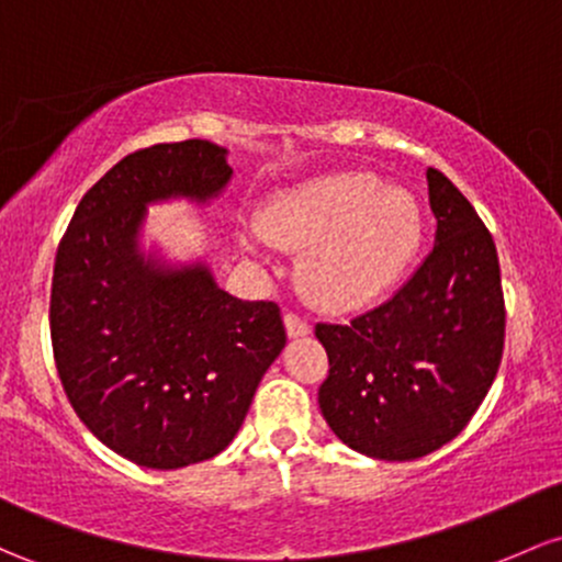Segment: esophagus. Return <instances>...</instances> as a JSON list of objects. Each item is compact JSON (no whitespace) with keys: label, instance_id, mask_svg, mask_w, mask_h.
<instances>
[{"label":"esophagus","instance_id":"obj_1","mask_svg":"<svg viewBox=\"0 0 562 562\" xmlns=\"http://www.w3.org/2000/svg\"><path fill=\"white\" fill-rule=\"evenodd\" d=\"M285 330H288V336H291V338H301V336H310L312 325L306 323L304 317H299V314L288 312L285 314Z\"/></svg>","mask_w":562,"mask_h":562}]
</instances>
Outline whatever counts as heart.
<instances>
[{
    "mask_svg": "<svg viewBox=\"0 0 562 562\" xmlns=\"http://www.w3.org/2000/svg\"><path fill=\"white\" fill-rule=\"evenodd\" d=\"M269 245L303 252L301 288L328 312L373 304L403 280L424 239V213L403 187L366 170L312 178L258 213Z\"/></svg>",
    "mask_w": 562,
    "mask_h": 562,
    "instance_id": "obj_1",
    "label": "heart"
}]
</instances>
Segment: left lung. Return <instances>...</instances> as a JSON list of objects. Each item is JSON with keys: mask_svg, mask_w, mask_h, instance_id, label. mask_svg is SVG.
Segmentation results:
<instances>
[{"mask_svg": "<svg viewBox=\"0 0 562 562\" xmlns=\"http://www.w3.org/2000/svg\"><path fill=\"white\" fill-rule=\"evenodd\" d=\"M435 248L413 277L349 325L317 323L328 351L319 411L351 451L422 459L451 442L488 394L504 351L496 245L464 194L427 170Z\"/></svg>", "mask_w": 562, "mask_h": 562, "instance_id": "left-lung-1", "label": "left lung"}]
</instances>
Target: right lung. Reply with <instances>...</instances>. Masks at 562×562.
Listing matches in <instances>:
<instances>
[{
	"mask_svg": "<svg viewBox=\"0 0 562 562\" xmlns=\"http://www.w3.org/2000/svg\"><path fill=\"white\" fill-rule=\"evenodd\" d=\"M229 178L211 140L127 154L82 196L55 256L50 336L66 397L103 446L149 470L224 451L285 347L274 301H239L205 263L168 267L140 250L146 205H202Z\"/></svg>",
	"mask_w": 562,
	"mask_h": 562,
	"instance_id": "obj_1",
	"label": "right lung"
}]
</instances>
